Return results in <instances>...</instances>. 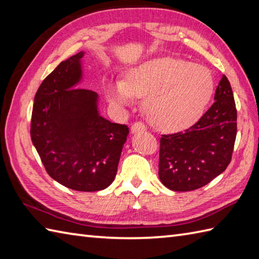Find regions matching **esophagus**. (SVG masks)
Returning a JSON list of instances; mask_svg holds the SVG:
<instances>
[{
  "label": "esophagus",
  "mask_w": 259,
  "mask_h": 259,
  "mask_svg": "<svg viewBox=\"0 0 259 259\" xmlns=\"http://www.w3.org/2000/svg\"><path fill=\"white\" fill-rule=\"evenodd\" d=\"M131 131H132V133H134V134L141 133V132H145L146 131V126L143 124L142 122H136V123H134L133 125H132Z\"/></svg>",
  "instance_id": "esophagus-1"
}]
</instances>
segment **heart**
<instances>
[{
	"mask_svg": "<svg viewBox=\"0 0 259 259\" xmlns=\"http://www.w3.org/2000/svg\"><path fill=\"white\" fill-rule=\"evenodd\" d=\"M107 92L110 100L119 105L144 97L149 122L159 130L176 131L203 114L214 93V78L203 65L159 57L128 68L123 82L110 84Z\"/></svg>",
	"mask_w": 259,
	"mask_h": 259,
	"instance_id": "heart-1",
	"label": "heart"
}]
</instances>
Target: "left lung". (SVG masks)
<instances>
[{
  "label": "left lung",
  "mask_w": 259,
  "mask_h": 259,
  "mask_svg": "<svg viewBox=\"0 0 259 259\" xmlns=\"http://www.w3.org/2000/svg\"><path fill=\"white\" fill-rule=\"evenodd\" d=\"M214 104L184 132L162 135L158 176L175 192L205 186L227 168L237 134V111L231 84L223 75Z\"/></svg>",
  "instance_id": "left-lung-1"
}]
</instances>
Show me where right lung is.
<instances>
[{
	"mask_svg": "<svg viewBox=\"0 0 259 259\" xmlns=\"http://www.w3.org/2000/svg\"><path fill=\"white\" fill-rule=\"evenodd\" d=\"M84 52L61 62L34 97L31 139L48 174L79 192L108 187L117 173L130 133L99 113V95L75 89L82 81Z\"/></svg>",
	"mask_w": 259,
	"mask_h": 259,
	"instance_id": "add662e5",
	"label": "right lung"
}]
</instances>
